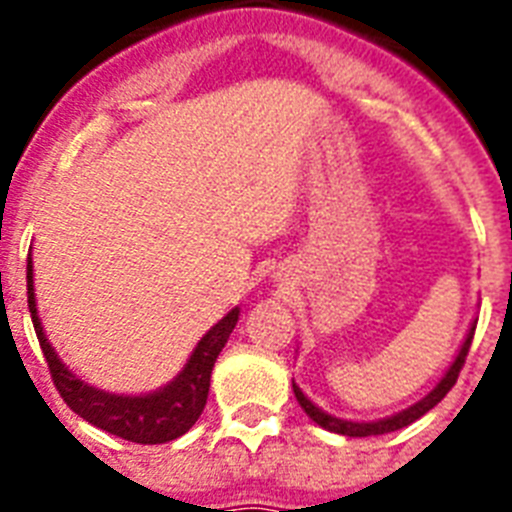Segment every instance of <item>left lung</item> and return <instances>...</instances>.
<instances>
[{
    "label": "left lung",
    "instance_id": "left-lung-1",
    "mask_svg": "<svg viewBox=\"0 0 512 512\" xmlns=\"http://www.w3.org/2000/svg\"><path fill=\"white\" fill-rule=\"evenodd\" d=\"M473 332H476V321L470 324L468 335H465V340H462L460 350H457V356H454L452 364L446 366V372L441 374V380H438L436 385H433V388L420 398V401H414L412 406H406V409H401V412H393L388 414V417H380V420H345V417H335V414L324 412L321 406L313 404L311 398L303 393V388L292 380V390H295L297 404L303 406V412L308 414L316 425H321L324 430H332V433H340V436H350V438L382 436V433H393V430L406 428V425H412L414 420H420L422 414L430 412V409H433V406H436L438 401L449 393V390H452V385L457 382V377H460L462 364H465V356H468L470 342H473Z\"/></svg>",
    "mask_w": 512,
    "mask_h": 512
}]
</instances>
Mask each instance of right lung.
I'll list each match as a JSON object with an SVG mask.
<instances>
[{
    "instance_id": "add662e5",
    "label": "right lung",
    "mask_w": 512,
    "mask_h": 512,
    "mask_svg": "<svg viewBox=\"0 0 512 512\" xmlns=\"http://www.w3.org/2000/svg\"><path fill=\"white\" fill-rule=\"evenodd\" d=\"M26 287L28 313L34 321L36 340L42 345L55 388L82 420L106 430L111 436L135 441V444H167V441H175L191 430L193 422L199 420V414L204 412L212 366H215L220 350L225 348V342L239 321V308H231L215 327L207 329V335L196 342L191 356L185 358L183 369L167 385L130 396V393H111V390L95 388L60 361V356L44 335L42 319L36 311L34 260H31V255H28L26 263Z\"/></svg>"
}]
</instances>
